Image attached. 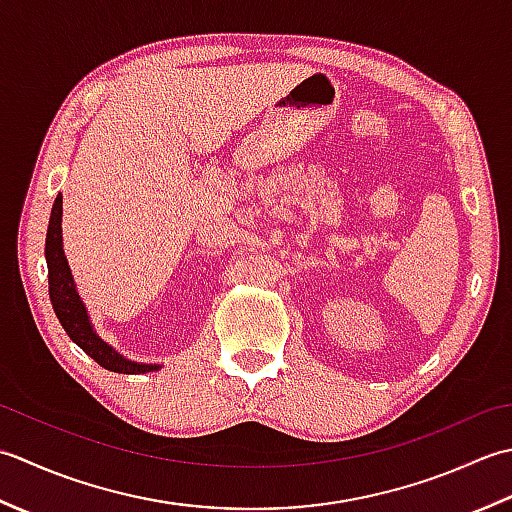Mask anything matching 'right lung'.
<instances>
[{
  "label": "right lung",
  "instance_id": "1",
  "mask_svg": "<svg viewBox=\"0 0 512 512\" xmlns=\"http://www.w3.org/2000/svg\"><path fill=\"white\" fill-rule=\"evenodd\" d=\"M61 214H64V196L55 198L50 212L48 234H46V263H48V291L52 309L61 322V327L70 336V340L81 347L88 356L99 362L103 369L125 375H139L159 371L161 364L137 362L121 356V353L103 340L95 325H92L90 314L77 291L75 278L64 254V236H61Z\"/></svg>",
  "mask_w": 512,
  "mask_h": 512
}]
</instances>
